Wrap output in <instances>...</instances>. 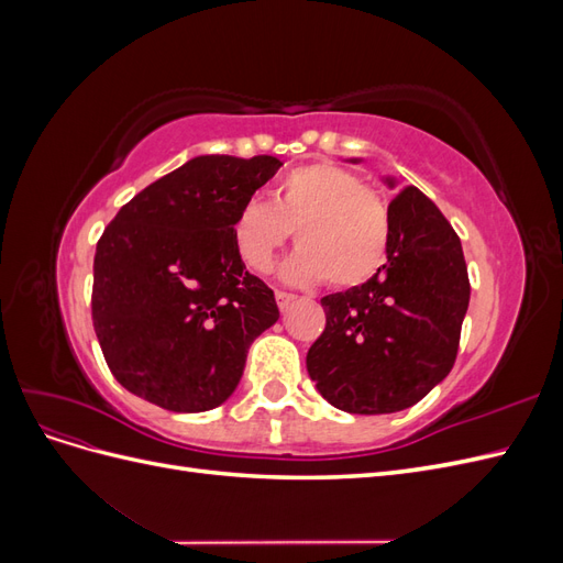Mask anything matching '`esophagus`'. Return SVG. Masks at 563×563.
Masks as SVG:
<instances>
[{"mask_svg": "<svg viewBox=\"0 0 563 563\" xmlns=\"http://www.w3.org/2000/svg\"><path fill=\"white\" fill-rule=\"evenodd\" d=\"M275 296H277V305H279L282 310H286L288 305H291V302L298 298V296H294V294H286V291H277Z\"/></svg>", "mask_w": 563, "mask_h": 563, "instance_id": "1", "label": "esophagus"}]
</instances>
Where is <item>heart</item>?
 I'll return each mask as SVG.
<instances>
[{
  "instance_id": "heart-1",
  "label": "heart",
  "mask_w": 563,
  "mask_h": 563,
  "mask_svg": "<svg viewBox=\"0 0 563 563\" xmlns=\"http://www.w3.org/2000/svg\"><path fill=\"white\" fill-rule=\"evenodd\" d=\"M296 230L298 251L282 267L291 284L356 286L383 267L389 244L385 203L364 183L329 162L305 164L282 176L272 203L244 201L232 220L242 261L267 272Z\"/></svg>"
}]
</instances>
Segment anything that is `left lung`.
<instances>
[{
	"mask_svg": "<svg viewBox=\"0 0 563 563\" xmlns=\"http://www.w3.org/2000/svg\"><path fill=\"white\" fill-rule=\"evenodd\" d=\"M385 183L395 187V178ZM387 218L385 265L321 298L327 329L308 352L319 395L347 413L404 411L444 380L470 305L463 246L434 201L408 185Z\"/></svg>",
	"mask_w": 563,
	"mask_h": 563,
	"instance_id": "8db88e82",
	"label": "left lung"
}]
</instances>
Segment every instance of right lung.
<instances>
[{"label":"right lung","instance_id":"add662e5","mask_svg":"<svg viewBox=\"0 0 563 563\" xmlns=\"http://www.w3.org/2000/svg\"><path fill=\"white\" fill-rule=\"evenodd\" d=\"M279 166L269 155L195 157L124 203L98 240L93 329L135 397L201 413L240 385L251 343L279 308L242 263L232 220Z\"/></svg>","mask_w":563,"mask_h":563}]
</instances>
